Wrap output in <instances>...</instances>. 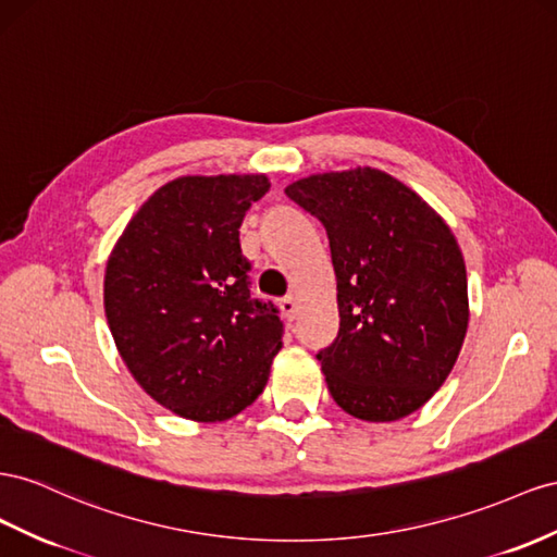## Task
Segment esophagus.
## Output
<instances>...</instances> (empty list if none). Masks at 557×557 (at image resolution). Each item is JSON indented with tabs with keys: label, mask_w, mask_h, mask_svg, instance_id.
<instances>
[{
	"label": "esophagus",
	"mask_w": 557,
	"mask_h": 557,
	"mask_svg": "<svg viewBox=\"0 0 557 557\" xmlns=\"http://www.w3.org/2000/svg\"><path fill=\"white\" fill-rule=\"evenodd\" d=\"M278 307H281L283 315H285V319H288V321H293L295 315H297V299H295L293 295L278 299Z\"/></svg>",
	"instance_id": "34e87169"
}]
</instances>
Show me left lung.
Instances as JSON below:
<instances>
[{
    "label": "left lung",
    "instance_id": "left-lung-1",
    "mask_svg": "<svg viewBox=\"0 0 557 557\" xmlns=\"http://www.w3.org/2000/svg\"><path fill=\"white\" fill-rule=\"evenodd\" d=\"M285 194L323 222L333 252L339 333L319 354L330 396L363 422L412 414L453 372L469 327L453 230L370 166L295 180Z\"/></svg>",
    "mask_w": 557,
    "mask_h": 557
}]
</instances>
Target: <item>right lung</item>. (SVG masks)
Instances as JSON below:
<instances>
[{
    "instance_id": "right-lung-1",
    "label": "right lung",
    "mask_w": 557,
    "mask_h": 557,
    "mask_svg": "<svg viewBox=\"0 0 557 557\" xmlns=\"http://www.w3.org/2000/svg\"><path fill=\"white\" fill-rule=\"evenodd\" d=\"M264 173L183 175L159 187L114 244L104 315L133 380L191 422H227L255 403L283 347L272 302L250 297L238 244Z\"/></svg>"
}]
</instances>
